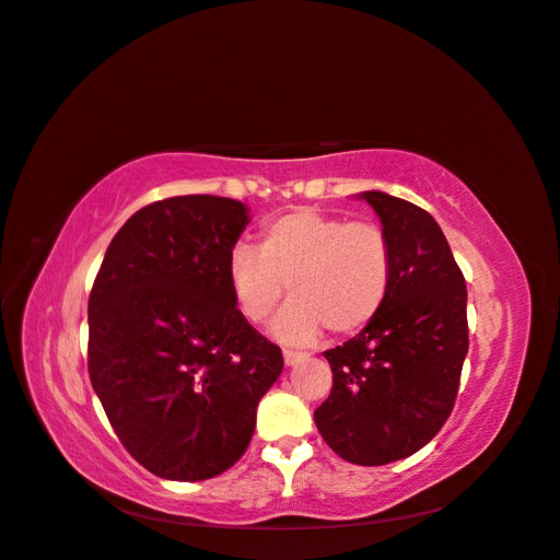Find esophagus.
Wrapping results in <instances>:
<instances>
[{
  "mask_svg": "<svg viewBox=\"0 0 560 560\" xmlns=\"http://www.w3.org/2000/svg\"><path fill=\"white\" fill-rule=\"evenodd\" d=\"M282 358H284V364H288V368H294V364L302 362L306 355H302V352H294V350H284Z\"/></svg>",
  "mask_w": 560,
  "mask_h": 560,
  "instance_id": "1",
  "label": "esophagus"
}]
</instances>
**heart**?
Listing matches in <instances>:
<instances>
[{"instance_id":"heart-1","label":"heart","mask_w":560,"mask_h":560,"mask_svg":"<svg viewBox=\"0 0 560 560\" xmlns=\"http://www.w3.org/2000/svg\"><path fill=\"white\" fill-rule=\"evenodd\" d=\"M226 280L250 324L264 322L288 284L292 300L270 330L304 346L322 326L346 336L380 314L392 284V244L376 222L302 208L268 222L260 248L234 246Z\"/></svg>"}]
</instances>
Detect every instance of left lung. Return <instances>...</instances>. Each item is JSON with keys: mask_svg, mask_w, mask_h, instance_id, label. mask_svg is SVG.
<instances>
[{"mask_svg": "<svg viewBox=\"0 0 560 560\" xmlns=\"http://www.w3.org/2000/svg\"><path fill=\"white\" fill-rule=\"evenodd\" d=\"M392 244V284L380 314L326 350L334 389L314 410L326 444L350 464L416 454L454 408L469 350L466 282L440 224L418 205L368 190Z\"/></svg>", "mask_w": 560, "mask_h": 560, "instance_id": "1", "label": "left lung"}]
</instances>
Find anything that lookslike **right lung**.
<instances>
[{
    "label": "right lung",
    "mask_w": 560,
    "mask_h": 560,
    "mask_svg": "<svg viewBox=\"0 0 560 560\" xmlns=\"http://www.w3.org/2000/svg\"><path fill=\"white\" fill-rule=\"evenodd\" d=\"M244 202L178 196L137 210L89 294V376L147 471L205 481L234 466L282 352L236 310L226 260Z\"/></svg>",
    "instance_id": "add662e5"
}]
</instances>
